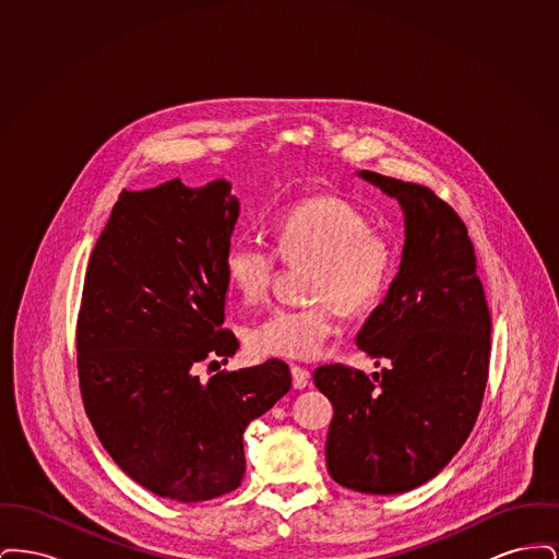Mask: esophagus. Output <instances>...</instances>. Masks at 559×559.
I'll return each instance as SVG.
<instances>
[{"label": "esophagus", "mask_w": 559, "mask_h": 559, "mask_svg": "<svg viewBox=\"0 0 559 559\" xmlns=\"http://www.w3.org/2000/svg\"><path fill=\"white\" fill-rule=\"evenodd\" d=\"M292 377L295 390H304L306 385H310V372L301 367H292Z\"/></svg>", "instance_id": "1"}]
</instances>
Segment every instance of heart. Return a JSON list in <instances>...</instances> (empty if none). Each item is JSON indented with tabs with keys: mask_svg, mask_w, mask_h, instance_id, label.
<instances>
[{
	"mask_svg": "<svg viewBox=\"0 0 559 559\" xmlns=\"http://www.w3.org/2000/svg\"><path fill=\"white\" fill-rule=\"evenodd\" d=\"M270 233L283 262L312 264L308 295L314 301L272 310L251 329L249 346L260 356L312 360L340 333L342 304L349 312H360L379 301L394 272V249L340 197H314L293 205L272 222ZM276 253L255 240H237L226 249L228 283L247 304L270 293Z\"/></svg>",
	"mask_w": 559,
	"mask_h": 559,
	"instance_id": "b5f03b06",
	"label": "heart"
}]
</instances>
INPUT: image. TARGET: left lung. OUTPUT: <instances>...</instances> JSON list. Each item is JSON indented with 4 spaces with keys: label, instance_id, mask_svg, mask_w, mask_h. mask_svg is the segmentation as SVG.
<instances>
[{
    "label": "left lung",
    "instance_id": "8db88e82",
    "mask_svg": "<svg viewBox=\"0 0 559 559\" xmlns=\"http://www.w3.org/2000/svg\"><path fill=\"white\" fill-rule=\"evenodd\" d=\"M362 180L404 213L396 278L356 344L388 369L324 365L333 404L326 469L344 488L399 495L438 476L478 419L490 362V312L463 219L433 190L374 171Z\"/></svg>",
    "mask_w": 559,
    "mask_h": 559
}]
</instances>
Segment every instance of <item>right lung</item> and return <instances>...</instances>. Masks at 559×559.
<instances>
[{"mask_svg":"<svg viewBox=\"0 0 559 559\" xmlns=\"http://www.w3.org/2000/svg\"><path fill=\"white\" fill-rule=\"evenodd\" d=\"M230 188L176 178L123 190L90 255L78 317L81 399L96 436L130 478L180 503L239 488L245 427L292 390L281 360L197 374L239 347L219 329L240 212Z\"/></svg>","mask_w":559,"mask_h":559,"instance_id":"right-lung-1","label":"right lung"}]
</instances>
